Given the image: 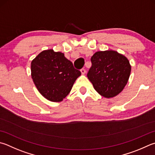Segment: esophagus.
Listing matches in <instances>:
<instances>
[{"label":"esophagus","instance_id":"34e87169","mask_svg":"<svg viewBox=\"0 0 155 155\" xmlns=\"http://www.w3.org/2000/svg\"><path fill=\"white\" fill-rule=\"evenodd\" d=\"M81 74H85L86 73V70L84 68H82L81 70Z\"/></svg>","mask_w":155,"mask_h":155}]
</instances>
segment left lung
<instances>
[{
    "label": "left lung",
    "instance_id": "left-lung-1",
    "mask_svg": "<svg viewBox=\"0 0 155 155\" xmlns=\"http://www.w3.org/2000/svg\"><path fill=\"white\" fill-rule=\"evenodd\" d=\"M92 66L87 73L98 94L112 98L121 92L128 82L131 66L125 55L114 50L100 51L91 58Z\"/></svg>",
    "mask_w": 155,
    "mask_h": 155
}]
</instances>
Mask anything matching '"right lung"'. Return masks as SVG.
<instances>
[{"label": "right lung", "mask_w": 155, "mask_h": 155, "mask_svg": "<svg viewBox=\"0 0 155 155\" xmlns=\"http://www.w3.org/2000/svg\"><path fill=\"white\" fill-rule=\"evenodd\" d=\"M31 76L39 93L51 102H61L71 91L81 73L65 58L53 49L41 51L31 62Z\"/></svg>", "instance_id": "obj_1"}]
</instances>
